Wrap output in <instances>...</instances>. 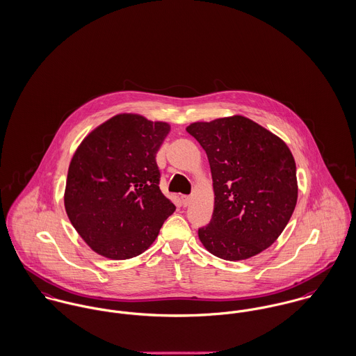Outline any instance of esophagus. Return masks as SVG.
Instances as JSON below:
<instances>
[{"instance_id": "esophagus-1", "label": "esophagus", "mask_w": 356, "mask_h": 356, "mask_svg": "<svg viewBox=\"0 0 356 356\" xmlns=\"http://www.w3.org/2000/svg\"><path fill=\"white\" fill-rule=\"evenodd\" d=\"M190 202H191L190 196H181V197H180V203H181L183 207H187V206L190 204Z\"/></svg>"}]
</instances>
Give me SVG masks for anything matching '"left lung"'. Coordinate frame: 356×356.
I'll list each match as a JSON object with an SVG mask.
<instances>
[{
    "label": "left lung",
    "mask_w": 356,
    "mask_h": 356,
    "mask_svg": "<svg viewBox=\"0 0 356 356\" xmlns=\"http://www.w3.org/2000/svg\"><path fill=\"white\" fill-rule=\"evenodd\" d=\"M211 169L214 211L197 230L219 259L245 260L273 245L298 199L297 168L289 146L241 115L195 122L187 129Z\"/></svg>",
    "instance_id": "left-lung-1"
}]
</instances>
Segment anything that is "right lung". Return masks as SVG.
<instances>
[{"label": "right lung", "instance_id": "obj_1", "mask_svg": "<svg viewBox=\"0 0 356 356\" xmlns=\"http://www.w3.org/2000/svg\"><path fill=\"white\" fill-rule=\"evenodd\" d=\"M165 122L119 113L83 138L69 165L65 210L96 253L126 260L143 253L176 210L160 190L156 154Z\"/></svg>", "mask_w": 356, "mask_h": 356}]
</instances>
